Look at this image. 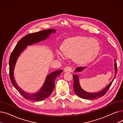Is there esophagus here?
<instances>
[{
	"instance_id": "obj_1",
	"label": "esophagus",
	"mask_w": 123,
	"mask_h": 123,
	"mask_svg": "<svg viewBox=\"0 0 123 123\" xmlns=\"http://www.w3.org/2000/svg\"><path fill=\"white\" fill-rule=\"evenodd\" d=\"M72 68L70 67V66H67L66 67H65L64 69V72H72Z\"/></svg>"
}]
</instances>
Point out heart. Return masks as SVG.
<instances>
[{
	"instance_id": "1",
	"label": "heart",
	"mask_w": 123,
	"mask_h": 123,
	"mask_svg": "<svg viewBox=\"0 0 123 123\" xmlns=\"http://www.w3.org/2000/svg\"><path fill=\"white\" fill-rule=\"evenodd\" d=\"M100 49L99 43L95 39L78 36L67 39L62 45L63 54L69 57H74L77 63H86L92 60ZM59 56H62L60 54Z\"/></svg>"
}]
</instances>
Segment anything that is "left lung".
<instances>
[{"mask_svg":"<svg viewBox=\"0 0 123 123\" xmlns=\"http://www.w3.org/2000/svg\"><path fill=\"white\" fill-rule=\"evenodd\" d=\"M116 62V61H115ZM84 67H79L76 68L75 71L76 72H79L81 71H82ZM115 76L113 80L112 81V82L109 84L104 89H103L102 91L97 92V93H89L87 92H86L81 88L80 84L79 81L78 79V77L77 75H73V79H74V84H73V88H74V91L75 93L78 95L80 98L84 99H88V100H94L95 99H97L105 95V94L108 91V90L109 89L110 87H111L112 84L115 78V77L117 74V63H115Z\"/></svg>","mask_w":123,"mask_h":123,"instance_id":"8db88e82","label":"left lung"}]
</instances>
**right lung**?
Listing matches in <instances>:
<instances>
[{"mask_svg":"<svg viewBox=\"0 0 123 123\" xmlns=\"http://www.w3.org/2000/svg\"><path fill=\"white\" fill-rule=\"evenodd\" d=\"M55 29H47L26 35L18 42L10 55L9 61L10 80L12 85L16 89L19 93L26 99L34 101H41L48 98L53 91L55 87L54 82L56 78L62 72L63 70H58L48 75L46 77L44 85L41 89L40 91L37 93L30 95L23 91L17 86L14 80L13 70L16 61L19 55L26 47L27 45L33 44L41 41V40L46 39L51 33H52V32L55 33Z\"/></svg>","mask_w":123,"mask_h":123,"instance_id":"1","label":"right lung"}]
</instances>
